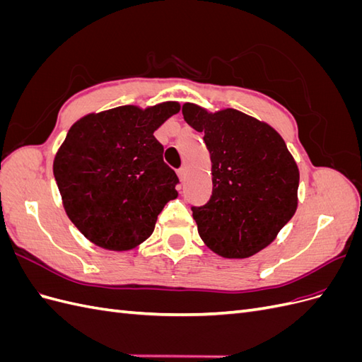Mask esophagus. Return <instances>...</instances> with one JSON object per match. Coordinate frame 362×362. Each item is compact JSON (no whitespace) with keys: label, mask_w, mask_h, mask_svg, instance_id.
<instances>
[{"label":"esophagus","mask_w":362,"mask_h":362,"mask_svg":"<svg viewBox=\"0 0 362 362\" xmlns=\"http://www.w3.org/2000/svg\"><path fill=\"white\" fill-rule=\"evenodd\" d=\"M177 173H178V178H180V181H181V182H184V180H185V175H187V170H185V168L178 169V170H177Z\"/></svg>","instance_id":"esophagus-1"}]
</instances>
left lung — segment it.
Returning <instances> with one entry per match:
<instances>
[{
	"instance_id": "left-lung-1",
	"label": "left lung",
	"mask_w": 362,
	"mask_h": 362,
	"mask_svg": "<svg viewBox=\"0 0 362 362\" xmlns=\"http://www.w3.org/2000/svg\"><path fill=\"white\" fill-rule=\"evenodd\" d=\"M182 115L211 158V198L192 206L202 242L223 258L255 255L296 213L298 164L278 131L234 108L210 113L185 103Z\"/></svg>"
}]
</instances>
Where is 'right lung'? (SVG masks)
Returning a JSON list of instances; mask_svg holds the SVG:
<instances>
[{
	"mask_svg": "<svg viewBox=\"0 0 362 362\" xmlns=\"http://www.w3.org/2000/svg\"><path fill=\"white\" fill-rule=\"evenodd\" d=\"M175 101L90 113L71 127L52 170L64 211L96 246L129 250L154 233L178 196V177L163 161L154 131L180 112Z\"/></svg>",
	"mask_w": 362,
	"mask_h": 362,
	"instance_id": "add662e5",
	"label": "right lung"
}]
</instances>
